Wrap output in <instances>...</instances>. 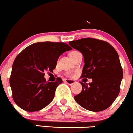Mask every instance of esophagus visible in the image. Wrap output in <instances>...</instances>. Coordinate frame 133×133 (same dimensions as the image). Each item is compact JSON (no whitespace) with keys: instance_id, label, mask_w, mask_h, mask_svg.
<instances>
[{"instance_id":"esophagus-1","label":"esophagus","mask_w":133,"mask_h":133,"mask_svg":"<svg viewBox=\"0 0 133 133\" xmlns=\"http://www.w3.org/2000/svg\"><path fill=\"white\" fill-rule=\"evenodd\" d=\"M65 82H66V83H68V84L71 85V84H73L75 83L76 81L74 80H71V79H65Z\"/></svg>"}]
</instances>
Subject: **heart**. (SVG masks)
I'll return each instance as SVG.
<instances>
[{
    "label": "heart",
    "mask_w": 133,
    "mask_h": 133,
    "mask_svg": "<svg viewBox=\"0 0 133 133\" xmlns=\"http://www.w3.org/2000/svg\"><path fill=\"white\" fill-rule=\"evenodd\" d=\"M79 54H81V52L79 51H72L71 53H70V56H71L72 59H73L74 57H76V56H77V55ZM67 74H68L69 76H73V74H72V73H70V72H68Z\"/></svg>",
    "instance_id": "obj_1"
}]
</instances>
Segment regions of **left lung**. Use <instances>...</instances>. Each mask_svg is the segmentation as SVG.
<instances>
[{
	"instance_id": "8db88e82",
	"label": "left lung",
	"mask_w": 133,
	"mask_h": 133,
	"mask_svg": "<svg viewBox=\"0 0 133 133\" xmlns=\"http://www.w3.org/2000/svg\"><path fill=\"white\" fill-rule=\"evenodd\" d=\"M69 44L84 56L85 64L81 78L92 79L88 84L80 82L82 91L74 99L87 110H105L120 91L123 71L118 54L109 43L94 38H82Z\"/></svg>"
}]
</instances>
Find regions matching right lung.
Returning a JSON list of instances; mask_svg holds the SVG:
<instances>
[{
	"label": "right lung",
	"instance_id": "1",
	"mask_svg": "<svg viewBox=\"0 0 133 133\" xmlns=\"http://www.w3.org/2000/svg\"><path fill=\"white\" fill-rule=\"evenodd\" d=\"M71 49L64 42H37L29 45L17 56L9 82L13 99L19 108L34 112L51 103L56 88L62 80L57 77L55 82H47L44 72H52L59 56Z\"/></svg>",
	"mask_w": 133,
	"mask_h": 133
}]
</instances>
